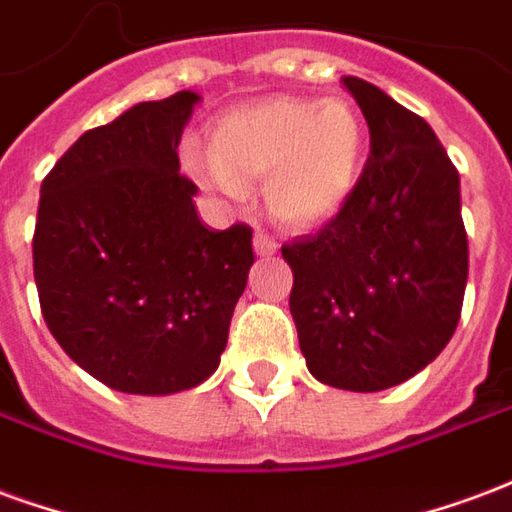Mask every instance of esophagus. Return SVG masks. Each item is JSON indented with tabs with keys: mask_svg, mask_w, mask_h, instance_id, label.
Instances as JSON below:
<instances>
[{
	"mask_svg": "<svg viewBox=\"0 0 512 512\" xmlns=\"http://www.w3.org/2000/svg\"><path fill=\"white\" fill-rule=\"evenodd\" d=\"M253 248L259 256H272V253L278 251V240L267 234V231H256V237H253Z\"/></svg>",
	"mask_w": 512,
	"mask_h": 512,
	"instance_id": "esophagus-1",
	"label": "esophagus"
}]
</instances>
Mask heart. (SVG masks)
<instances>
[{
    "instance_id": "heart-1",
    "label": "heart",
    "mask_w": 512,
    "mask_h": 512,
    "mask_svg": "<svg viewBox=\"0 0 512 512\" xmlns=\"http://www.w3.org/2000/svg\"><path fill=\"white\" fill-rule=\"evenodd\" d=\"M185 166L210 188L242 199L264 182L278 220L311 226L333 215L363 158V122L343 98H272L237 108L212 128V149L190 141Z\"/></svg>"
}]
</instances>
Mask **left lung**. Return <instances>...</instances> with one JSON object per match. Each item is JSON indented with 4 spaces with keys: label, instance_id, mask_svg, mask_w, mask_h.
Here are the masks:
<instances>
[{
    "label": "left lung",
    "instance_id": "1",
    "mask_svg": "<svg viewBox=\"0 0 512 512\" xmlns=\"http://www.w3.org/2000/svg\"><path fill=\"white\" fill-rule=\"evenodd\" d=\"M371 155L341 210L281 248L305 363L319 382L376 393L412 379L453 338L469 242L453 160L414 111L346 76Z\"/></svg>",
    "mask_w": 512,
    "mask_h": 512
}]
</instances>
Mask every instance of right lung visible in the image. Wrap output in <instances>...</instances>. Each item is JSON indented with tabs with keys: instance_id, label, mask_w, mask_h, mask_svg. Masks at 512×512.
Masks as SVG:
<instances>
[{
	"instance_id": "1",
	"label": "right lung",
	"mask_w": 512,
	"mask_h": 512,
	"mask_svg": "<svg viewBox=\"0 0 512 512\" xmlns=\"http://www.w3.org/2000/svg\"><path fill=\"white\" fill-rule=\"evenodd\" d=\"M196 92L87 130L40 185L32 261L57 343L119 393L169 395L215 374L253 264V229L201 226L179 138Z\"/></svg>"
}]
</instances>
